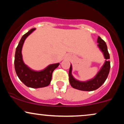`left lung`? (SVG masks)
<instances>
[{
	"label": "left lung",
	"instance_id": "obj_1",
	"mask_svg": "<svg viewBox=\"0 0 124 124\" xmlns=\"http://www.w3.org/2000/svg\"><path fill=\"white\" fill-rule=\"evenodd\" d=\"M97 42L99 44L98 46L102 51L105 59L107 60H106L104 64L97 74L96 76L93 79L86 81V82H80L73 78L72 75V67L70 65L69 71V83L71 86L74 89L82 91H93L99 89L106 80L109 74V69H110V62L108 60L109 59V54L108 51L106 42L99 36L98 37Z\"/></svg>",
	"mask_w": 124,
	"mask_h": 124
}]
</instances>
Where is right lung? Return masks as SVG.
I'll return each instance as SVG.
<instances>
[{
	"mask_svg": "<svg viewBox=\"0 0 124 124\" xmlns=\"http://www.w3.org/2000/svg\"><path fill=\"white\" fill-rule=\"evenodd\" d=\"M35 30V28H32L21 37L16 48L15 57V70L19 79L25 86L34 89L48 86L51 83L54 70L59 65V63L51 64L44 70L35 71L24 63L21 54L23 45L26 38Z\"/></svg>",
	"mask_w": 124,
	"mask_h": 124,
	"instance_id": "obj_1",
	"label": "right lung"
}]
</instances>
